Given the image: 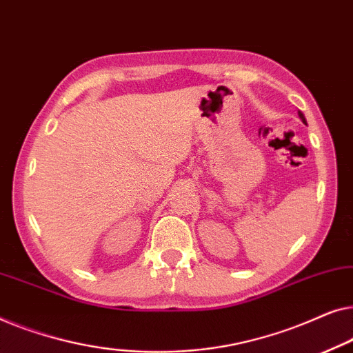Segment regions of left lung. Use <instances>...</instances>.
<instances>
[{
  "mask_svg": "<svg viewBox=\"0 0 353 353\" xmlns=\"http://www.w3.org/2000/svg\"><path fill=\"white\" fill-rule=\"evenodd\" d=\"M297 115H299V118L302 120V123H305V118H304V115H302V112H297Z\"/></svg>",
  "mask_w": 353,
  "mask_h": 353,
  "instance_id": "1",
  "label": "left lung"
}]
</instances>
